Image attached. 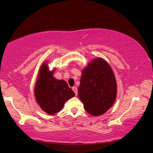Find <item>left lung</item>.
Wrapping results in <instances>:
<instances>
[{
    "label": "left lung",
    "mask_w": 153,
    "mask_h": 153,
    "mask_svg": "<svg viewBox=\"0 0 153 153\" xmlns=\"http://www.w3.org/2000/svg\"><path fill=\"white\" fill-rule=\"evenodd\" d=\"M55 68L50 70L47 62L42 64L34 88L37 103L44 111L54 115L61 111L66 101L74 97V91L65 81L56 79L53 76Z\"/></svg>",
    "instance_id": "1"
}]
</instances>
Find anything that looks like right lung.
Wrapping results in <instances>:
<instances>
[{"mask_svg":"<svg viewBox=\"0 0 153 153\" xmlns=\"http://www.w3.org/2000/svg\"><path fill=\"white\" fill-rule=\"evenodd\" d=\"M78 95L85 110L93 116L104 114L113 106L117 83L111 67L105 60L94 58L83 68Z\"/></svg>","mask_w":153,"mask_h":153,"instance_id":"add662e5","label":"right lung"}]
</instances>
